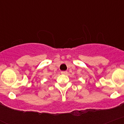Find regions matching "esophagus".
<instances>
[{
	"mask_svg": "<svg viewBox=\"0 0 124 124\" xmlns=\"http://www.w3.org/2000/svg\"><path fill=\"white\" fill-rule=\"evenodd\" d=\"M61 73L62 74V75H67V71H62V72H61Z\"/></svg>",
	"mask_w": 124,
	"mask_h": 124,
	"instance_id": "34e87169",
	"label": "esophagus"
}]
</instances>
